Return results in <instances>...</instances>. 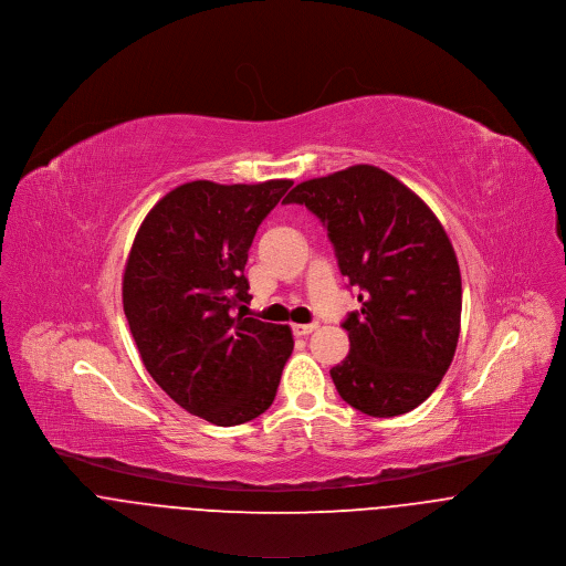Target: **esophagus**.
<instances>
[{
    "mask_svg": "<svg viewBox=\"0 0 566 566\" xmlns=\"http://www.w3.org/2000/svg\"><path fill=\"white\" fill-rule=\"evenodd\" d=\"M317 331V324H295L293 326V335L295 337H308V335H313Z\"/></svg>",
    "mask_w": 566,
    "mask_h": 566,
    "instance_id": "esophagus-1",
    "label": "esophagus"
}]
</instances>
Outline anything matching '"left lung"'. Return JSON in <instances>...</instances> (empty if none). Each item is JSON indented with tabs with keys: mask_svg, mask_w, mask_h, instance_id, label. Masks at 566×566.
Wrapping results in <instances>:
<instances>
[{
	"mask_svg": "<svg viewBox=\"0 0 566 566\" xmlns=\"http://www.w3.org/2000/svg\"><path fill=\"white\" fill-rule=\"evenodd\" d=\"M284 203L328 229L360 311L343 328L349 354L331 369L340 398L374 418L402 416L442 382L459 339L461 275L431 208L389 172L358 164L297 184Z\"/></svg>",
	"mask_w": 566,
	"mask_h": 566,
	"instance_id": "1",
	"label": "left lung"
}]
</instances>
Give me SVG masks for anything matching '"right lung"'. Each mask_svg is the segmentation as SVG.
Returning a JSON list of instances; mask_svg holds the SVG:
<instances>
[{"label": "right lung", "mask_w": 566, "mask_h": 566, "mask_svg": "<svg viewBox=\"0 0 566 566\" xmlns=\"http://www.w3.org/2000/svg\"><path fill=\"white\" fill-rule=\"evenodd\" d=\"M291 186L184 184L146 214L124 266L122 304L144 367L179 407L217 427L264 413L293 352L289 326L233 313L251 300L253 235Z\"/></svg>", "instance_id": "right-lung-1"}]
</instances>
